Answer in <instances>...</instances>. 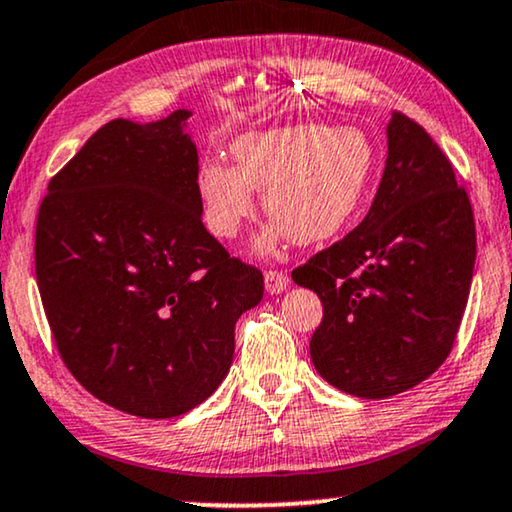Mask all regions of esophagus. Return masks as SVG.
Segmentation results:
<instances>
[{
    "mask_svg": "<svg viewBox=\"0 0 512 512\" xmlns=\"http://www.w3.org/2000/svg\"><path fill=\"white\" fill-rule=\"evenodd\" d=\"M264 288H267L269 295H278V292L288 288V274L278 269H269L267 274H264Z\"/></svg>",
    "mask_w": 512,
    "mask_h": 512,
    "instance_id": "esophagus-1",
    "label": "esophagus"
}]
</instances>
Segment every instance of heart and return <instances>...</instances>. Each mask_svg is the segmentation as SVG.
Masks as SVG:
<instances>
[{
	"mask_svg": "<svg viewBox=\"0 0 512 512\" xmlns=\"http://www.w3.org/2000/svg\"><path fill=\"white\" fill-rule=\"evenodd\" d=\"M234 166L203 161L196 173L203 222L217 238H236L255 215V189L274 217L257 241L262 252L283 238L323 243L358 213L377 170V149L356 126L285 124L255 131L231 145Z\"/></svg>",
	"mask_w": 512,
	"mask_h": 512,
	"instance_id": "heart-1",
	"label": "heart"
}]
</instances>
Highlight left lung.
<instances>
[{
    "label": "left lung",
    "instance_id": "1",
    "mask_svg": "<svg viewBox=\"0 0 512 512\" xmlns=\"http://www.w3.org/2000/svg\"><path fill=\"white\" fill-rule=\"evenodd\" d=\"M388 156L365 220L292 271L316 292L323 320L311 360L339 391L398 395L445 363L475 267V220L445 152L393 112Z\"/></svg>",
    "mask_w": 512,
    "mask_h": 512
}]
</instances>
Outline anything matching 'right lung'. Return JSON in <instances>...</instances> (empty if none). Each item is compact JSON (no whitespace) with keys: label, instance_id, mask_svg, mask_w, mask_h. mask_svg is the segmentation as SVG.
<instances>
[{"label":"right lung","instance_id":"add662e5","mask_svg":"<svg viewBox=\"0 0 512 512\" xmlns=\"http://www.w3.org/2000/svg\"><path fill=\"white\" fill-rule=\"evenodd\" d=\"M192 112L114 119L51 177L34 269L53 342L102 403L180 417L227 377L234 325L264 276L201 222Z\"/></svg>","mask_w":512,"mask_h":512}]
</instances>
